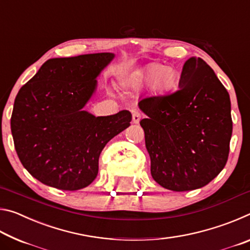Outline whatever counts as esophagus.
Listing matches in <instances>:
<instances>
[{
	"label": "esophagus",
	"mask_w": 250,
	"mask_h": 250,
	"mask_svg": "<svg viewBox=\"0 0 250 250\" xmlns=\"http://www.w3.org/2000/svg\"><path fill=\"white\" fill-rule=\"evenodd\" d=\"M142 118V115L140 111H138V110H134V111L132 112V122L133 124H139V121L141 120Z\"/></svg>",
	"instance_id": "34e87169"
}]
</instances>
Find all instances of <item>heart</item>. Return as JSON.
I'll return each instance as SVG.
<instances>
[{"mask_svg":"<svg viewBox=\"0 0 250 250\" xmlns=\"http://www.w3.org/2000/svg\"><path fill=\"white\" fill-rule=\"evenodd\" d=\"M177 80L176 70L170 66H163L161 64H152L147 66L142 71L140 80L129 83L130 86H138L139 83H152L156 91L166 92L171 90L175 86Z\"/></svg>","mask_w":250,"mask_h":250,"instance_id":"1","label":"heart"}]
</instances>
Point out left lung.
<instances>
[{"instance_id": "obj_1", "label": "left lung", "mask_w": 250, "mask_h": 250, "mask_svg": "<svg viewBox=\"0 0 250 250\" xmlns=\"http://www.w3.org/2000/svg\"><path fill=\"white\" fill-rule=\"evenodd\" d=\"M179 90L142 99L140 121L151 159V175L164 188L192 191L225 167L232 132L230 99L214 70L191 57Z\"/></svg>"}]
</instances>
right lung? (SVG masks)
Returning <instances> with one entry per match:
<instances>
[{
	"mask_svg": "<svg viewBox=\"0 0 250 250\" xmlns=\"http://www.w3.org/2000/svg\"><path fill=\"white\" fill-rule=\"evenodd\" d=\"M113 57L48 59L20 89L11 117L14 146L23 167L43 184L64 191L86 188L98 174L104 146L130 125L128 110L95 117L83 109Z\"/></svg>",
	"mask_w": 250,
	"mask_h": 250,
	"instance_id": "1",
	"label": "right lung"
}]
</instances>
